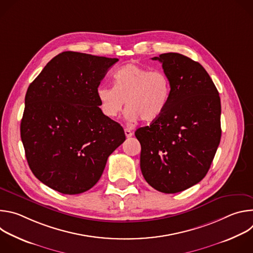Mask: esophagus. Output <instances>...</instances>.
I'll use <instances>...</instances> for the list:
<instances>
[{
	"label": "esophagus",
	"instance_id": "esophagus-1",
	"mask_svg": "<svg viewBox=\"0 0 253 253\" xmlns=\"http://www.w3.org/2000/svg\"><path fill=\"white\" fill-rule=\"evenodd\" d=\"M124 131H125V135H126L127 138H130V137L133 136V132H132L130 129H127V128H126Z\"/></svg>",
	"mask_w": 253,
	"mask_h": 253
}]
</instances>
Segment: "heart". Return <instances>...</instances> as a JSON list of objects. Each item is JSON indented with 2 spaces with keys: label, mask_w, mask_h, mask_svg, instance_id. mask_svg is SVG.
<instances>
[{
  "label": "heart",
  "mask_w": 253,
  "mask_h": 253,
  "mask_svg": "<svg viewBox=\"0 0 253 253\" xmlns=\"http://www.w3.org/2000/svg\"><path fill=\"white\" fill-rule=\"evenodd\" d=\"M113 84V87L100 85L96 89L100 111L110 120L119 117L125 101V118L130 122L139 118L152 122L162 115L168 105L171 84L163 71L130 63L115 72Z\"/></svg>",
  "instance_id": "b5f03b06"
}]
</instances>
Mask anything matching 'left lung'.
<instances>
[{
  "instance_id": "1",
  "label": "left lung",
  "mask_w": 253,
  "mask_h": 253,
  "mask_svg": "<svg viewBox=\"0 0 253 253\" xmlns=\"http://www.w3.org/2000/svg\"><path fill=\"white\" fill-rule=\"evenodd\" d=\"M152 60L162 63L171 93L162 115L135 132L140 168L154 189L177 193L200 182L210 168L221 138L220 97L198 62L178 53Z\"/></svg>"
}]
</instances>
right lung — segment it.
<instances>
[{
  "label": "right lung",
  "mask_w": 253,
  "mask_h": 253,
  "mask_svg": "<svg viewBox=\"0 0 253 253\" xmlns=\"http://www.w3.org/2000/svg\"><path fill=\"white\" fill-rule=\"evenodd\" d=\"M117 58L67 51L29 86L21 139L33 174L63 194H79L100 179L125 141L122 126L100 111L96 89Z\"/></svg>",
  "instance_id": "1"
}]
</instances>
